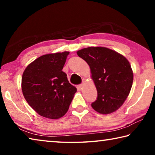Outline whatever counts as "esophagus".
I'll return each instance as SVG.
<instances>
[{"label": "esophagus", "instance_id": "obj_1", "mask_svg": "<svg viewBox=\"0 0 155 155\" xmlns=\"http://www.w3.org/2000/svg\"><path fill=\"white\" fill-rule=\"evenodd\" d=\"M83 84H81V85H77V89L78 90H82V89H83Z\"/></svg>", "mask_w": 155, "mask_h": 155}]
</instances>
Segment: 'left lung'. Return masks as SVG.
Wrapping results in <instances>:
<instances>
[{"instance_id": "8db88e82", "label": "left lung", "mask_w": 155, "mask_h": 155, "mask_svg": "<svg viewBox=\"0 0 155 155\" xmlns=\"http://www.w3.org/2000/svg\"><path fill=\"white\" fill-rule=\"evenodd\" d=\"M90 68L91 78L98 91L92 108L101 114L117 111L132 87L133 72L128 59L106 47L90 46L77 52Z\"/></svg>"}]
</instances>
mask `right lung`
Wrapping results in <instances>:
<instances>
[{"label": "right lung", "instance_id": "1", "mask_svg": "<svg viewBox=\"0 0 155 155\" xmlns=\"http://www.w3.org/2000/svg\"><path fill=\"white\" fill-rule=\"evenodd\" d=\"M70 52L49 53L27 65L21 87L28 104L39 115L56 120L64 116L77 92V88L62 71Z\"/></svg>", "mask_w": 155, "mask_h": 155}]
</instances>
